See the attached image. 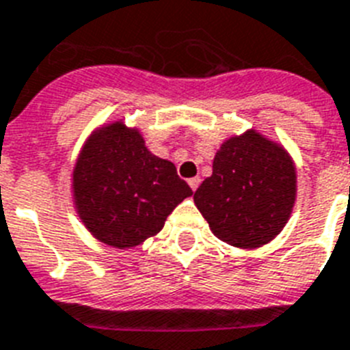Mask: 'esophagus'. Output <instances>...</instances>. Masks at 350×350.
<instances>
[{
	"instance_id": "34e87169",
	"label": "esophagus",
	"mask_w": 350,
	"mask_h": 350,
	"mask_svg": "<svg viewBox=\"0 0 350 350\" xmlns=\"http://www.w3.org/2000/svg\"><path fill=\"white\" fill-rule=\"evenodd\" d=\"M189 185H190V189H192L193 192H196V190H198L199 185H201V178H199V176H196V178H190Z\"/></svg>"
}]
</instances>
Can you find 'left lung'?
<instances>
[{
	"label": "left lung",
	"instance_id": "8db88e82",
	"mask_svg": "<svg viewBox=\"0 0 350 350\" xmlns=\"http://www.w3.org/2000/svg\"><path fill=\"white\" fill-rule=\"evenodd\" d=\"M295 201V167L288 152L256 131L226 140L213 174L193 202L222 242L242 249L270 242L286 224Z\"/></svg>",
	"mask_w": 350,
	"mask_h": 350
}]
</instances>
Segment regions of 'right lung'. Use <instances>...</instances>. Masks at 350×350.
<instances>
[{"label": "right lung", "instance_id": "right-lung-1", "mask_svg": "<svg viewBox=\"0 0 350 350\" xmlns=\"http://www.w3.org/2000/svg\"><path fill=\"white\" fill-rule=\"evenodd\" d=\"M72 189L87 230L119 249L157 234L170 211L192 196L174 163L151 154L142 135L120 122L87 140L76 161Z\"/></svg>", "mask_w": 350, "mask_h": 350}]
</instances>
